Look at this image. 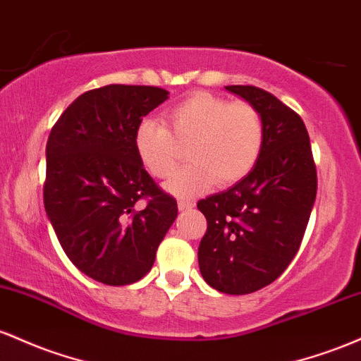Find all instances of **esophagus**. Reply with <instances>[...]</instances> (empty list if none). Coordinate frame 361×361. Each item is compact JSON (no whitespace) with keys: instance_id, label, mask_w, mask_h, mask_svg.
Wrapping results in <instances>:
<instances>
[{"instance_id":"34e87169","label":"esophagus","mask_w":361,"mask_h":361,"mask_svg":"<svg viewBox=\"0 0 361 361\" xmlns=\"http://www.w3.org/2000/svg\"><path fill=\"white\" fill-rule=\"evenodd\" d=\"M177 206H179L180 212H184V209L194 208V202L192 201H185V200H179V201H177Z\"/></svg>"}]
</instances>
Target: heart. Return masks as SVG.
I'll list each match as a JSON object with an SVG mask.
<instances>
[{
    "label": "heart",
    "mask_w": 361,
    "mask_h": 361,
    "mask_svg": "<svg viewBox=\"0 0 361 361\" xmlns=\"http://www.w3.org/2000/svg\"><path fill=\"white\" fill-rule=\"evenodd\" d=\"M170 129L157 119L136 126L135 148L143 167L157 179H169L188 147L191 164L169 182L170 192L191 196L212 185H230L252 170L261 155L264 123L245 100L197 92L169 111Z\"/></svg>",
    "instance_id": "1"
}]
</instances>
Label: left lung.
I'll use <instances>...</instances> for the list:
<instances>
[{
  "label": "left lung",
  "mask_w": 361,
  "mask_h": 361,
  "mask_svg": "<svg viewBox=\"0 0 361 361\" xmlns=\"http://www.w3.org/2000/svg\"><path fill=\"white\" fill-rule=\"evenodd\" d=\"M225 88L261 112L264 141L244 179L197 202L208 221L197 261L212 288L247 295L273 283L297 256L317 194V172L297 112L262 88Z\"/></svg>",
  "instance_id": "1"
}]
</instances>
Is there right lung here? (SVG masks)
I'll return each instance as SVG.
<instances>
[{"instance_id":"right-lung-1","label":"right lung","mask_w":361,"mask_h":361,"mask_svg":"<svg viewBox=\"0 0 361 361\" xmlns=\"http://www.w3.org/2000/svg\"><path fill=\"white\" fill-rule=\"evenodd\" d=\"M167 99L159 87L107 85L80 95L51 129L47 218L73 264L104 285L147 276L177 218V201L135 148L136 126Z\"/></svg>"}]
</instances>
